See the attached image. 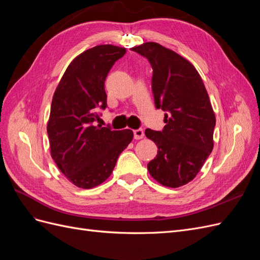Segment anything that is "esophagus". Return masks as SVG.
<instances>
[{"instance_id": "esophagus-1", "label": "esophagus", "mask_w": 260, "mask_h": 260, "mask_svg": "<svg viewBox=\"0 0 260 260\" xmlns=\"http://www.w3.org/2000/svg\"><path fill=\"white\" fill-rule=\"evenodd\" d=\"M133 135H135V139L136 140H140L144 138V131L143 129H137L133 131Z\"/></svg>"}]
</instances>
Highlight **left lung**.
Instances as JSON below:
<instances>
[{
  "label": "left lung",
  "mask_w": 260,
  "mask_h": 260,
  "mask_svg": "<svg viewBox=\"0 0 260 260\" xmlns=\"http://www.w3.org/2000/svg\"><path fill=\"white\" fill-rule=\"evenodd\" d=\"M131 50L151 62L155 105L168 112L162 131L145 130L158 148L147 170L165 186L185 185L214 147L216 116L205 85L190 61L159 43L145 42Z\"/></svg>",
  "instance_id": "1"
}]
</instances>
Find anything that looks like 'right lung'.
<instances>
[{
	"mask_svg": "<svg viewBox=\"0 0 260 260\" xmlns=\"http://www.w3.org/2000/svg\"><path fill=\"white\" fill-rule=\"evenodd\" d=\"M124 48L96 45L68 65L54 92L48 121L51 156L73 184L92 188L112 175L118 157L133 139L130 129L95 125L98 108L106 107L104 83Z\"/></svg>",
	"mask_w": 260,
	"mask_h": 260,
	"instance_id": "add662e5",
	"label": "right lung"
}]
</instances>
